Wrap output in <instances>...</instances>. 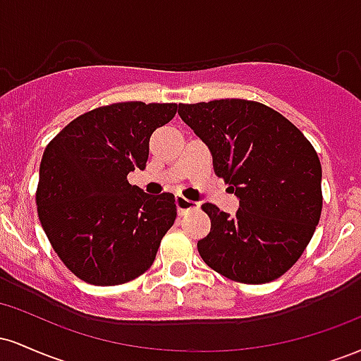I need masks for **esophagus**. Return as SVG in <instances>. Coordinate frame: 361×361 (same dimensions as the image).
<instances>
[{"label": "esophagus", "mask_w": 361, "mask_h": 361, "mask_svg": "<svg viewBox=\"0 0 361 361\" xmlns=\"http://www.w3.org/2000/svg\"><path fill=\"white\" fill-rule=\"evenodd\" d=\"M175 204H176L178 214H180V215H183L185 212H188V210L198 209V204H197V202L186 200V198L180 197V195H176V198H175Z\"/></svg>", "instance_id": "obj_1"}]
</instances>
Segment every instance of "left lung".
Returning a JSON list of instances; mask_svg holds the SVG:
<instances>
[{
  "instance_id": "1",
  "label": "left lung",
  "mask_w": 361,
  "mask_h": 361,
  "mask_svg": "<svg viewBox=\"0 0 361 361\" xmlns=\"http://www.w3.org/2000/svg\"><path fill=\"white\" fill-rule=\"evenodd\" d=\"M178 115L214 157L215 175L239 198L231 217L202 209L212 221L197 244L212 270L241 283H268L300 258L322 209L321 161L304 134L258 102L226 98L178 106Z\"/></svg>"
}]
</instances>
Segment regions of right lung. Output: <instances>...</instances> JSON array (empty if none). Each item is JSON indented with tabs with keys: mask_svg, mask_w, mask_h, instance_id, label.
Instances as JSON below:
<instances>
[{
	"mask_svg": "<svg viewBox=\"0 0 361 361\" xmlns=\"http://www.w3.org/2000/svg\"><path fill=\"white\" fill-rule=\"evenodd\" d=\"M176 103L123 102L74 118L45 147L37 210L62 263L91 285L127 283L154 263L175 224V195L144 193L127 175L146 168L149 139Z\"/></svg>",
	"mask_w": 361,
	"mask_h": 361,
	"instance_id": "add662e5",
	"label": "right lung"
}]
</instances>
